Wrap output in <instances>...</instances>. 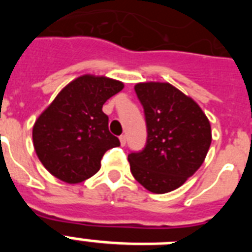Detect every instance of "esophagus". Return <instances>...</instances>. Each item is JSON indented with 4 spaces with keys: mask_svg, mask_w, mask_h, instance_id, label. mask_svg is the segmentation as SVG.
<instances>
[{
    "mask_svg": "<svg viewBox=\"0 0 252 252\" xmlns=\"http://www.w3.org/2000/svg\"><path fill=\"white\" fill-rule=\"evenodd\" d=\"M120 142H121L122 146L126 145V136H125V135H121V136H120Z\"/></svg>",
    "mask_w": 252,
    "mask_h": 252,
    "instance_id": "34e87169",
    "label": "esophagus"
}]
</instances>
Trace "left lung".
Returning a JSON list of instances; mask_svg holds the SVG:
<instances>
[{
	"mask_svg": "<svg viewBox=\"0 0 252 252\" xmlns=\"http://www.w3.org/2000/svg\"><path fill=\"white\" fill-rule=\"evenodd\" d=\"M135 92L144 107L148 140L144 150L128 154L131 173L150 192H171L203 164L211 125L201 107L170 83H137Z\"/></svg>",
	"mask_w": 252,
	"mask_h": 252,
	"instance_id": "left-lung-1",
	"label": "left lung"
}]
</instances>
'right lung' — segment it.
Here are the masks:
<instances>
[{"label": "right lung", "mask_w": 252, "mask_h": 252, "mask_svg": "<svg viewBox=\"0 0 252 252\" xmlns=\"http://www.w3.org/2000/svg\"><path fill=\"white\" fill-rule=\"evenodd\" d=\"M124 88L107 77L84 74L66 84L32 127L36 155L46 170L65 183H81L101 168L107 150L120 146L108 131L104 102Z\"/></svg>", "instance_id": "obj_1"}]
</instances>
